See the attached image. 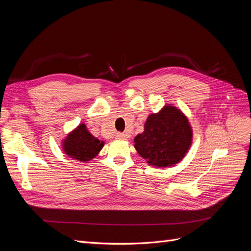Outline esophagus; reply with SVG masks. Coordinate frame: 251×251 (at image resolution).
<instances>
[{"label":"esophagus","mask_w":251,"mask_h":251,"mask_svg":"<svg viewBox=\"0 0 251 251\" xmlns=\"http://www.w3.org/2000/svg\"><path fill=\"white\" fill-rule=\"evenodd\" d=\"M116 138L117 139H124V140H126V139L128 138V136L126 134H125V133H117L116 134Z\"/></svg>","instance_id":"obj_1"}]
</instances>
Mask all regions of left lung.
Listing matches in <instances>:
<instances>
[{
	"mask_svg": "<svg viewBox=\"0 0 251 251\" xmlns=\"http://www.w3.org/2000/svg\"><path fill=\"white\" fill-rule=\"evenodd\" d=\"M193 141V130L184 113L165 104L149 115L144 131L134 139L137 153L151 166L168 168L184 158Z\"/></svg>",
	"mask_w": 251,
	"mask_h": 251,
	"instance_id": "1",
	"label": "left lung"
}]
</instances>
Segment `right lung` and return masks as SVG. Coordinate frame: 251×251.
Returning <instances> with one entry per match:
<instances>
[{
	"label": "right lung",
	"instance_id": "1",
	"mask_svg": "<svg viewBox=\"0 0 251 251\" xmlns=\"http://www.w3.org/2000/svg\"><path fill=\"white\" fill-rule=\"evenodd\" d=\"M104 142L91 134L85 124H80L63 140L65 154L75 160L87 162L92 160L103 148Z\"/></svg>",
	"mask_w": 251,
	"mask_h": 251
}]
</instances>
